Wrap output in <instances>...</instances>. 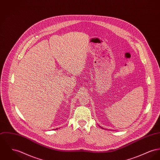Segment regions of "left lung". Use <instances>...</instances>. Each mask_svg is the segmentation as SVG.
Wrapping results in <instances>:
<instances>
[{"label": "left lung", "mask_w": 160, "mask_h": 160, "mask_svg": "<svg viewBox=\"0 0 160 160\" xmlns=\"http://www.w3.org/2000/svg\"><path fill=\"white\" fill-rule=\"evenodd\" d=\"M100 127H101V126H100Z\"/></svg>", "instance_id": "left-lung-1"}]
</instances>
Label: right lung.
I'll return each mask as SVG.
<instances>
[{"mask_svg":"<svg viewBox=\"0 0 160 160\" xmlns=\"http://www.w3.org/2000/svg\"><path fill=\"white\" fill-rule=\"evenodd\" d=\"M56 129H58V128H56V129H54V130H56Z\"/></svg>","mask_w":160,"mask_h":160,"instance_id":"right-lung-1","label":"right lung"}]
</instances>
